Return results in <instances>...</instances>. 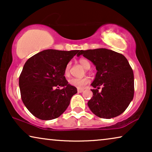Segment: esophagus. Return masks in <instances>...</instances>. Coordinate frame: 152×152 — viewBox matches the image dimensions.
I'll list each match as a JSON object with an SVG mask.
<instances>
[{
	"instance_id": "obj_1",
	"label": "esophagus",
	"mask_w": 152,
	"mask_h": 152,
	"mask_svg": "<svg viewBox=\"0 0 152 152\" xmlns=\"http://www.w3.org/2000/svg\"><path fill=\"white\" fill-rule=\"evenodd\" d=\"M83 91H84V89H80V88L77 89V92L78 93H82Z\"/></svg>"
}]
</instances>
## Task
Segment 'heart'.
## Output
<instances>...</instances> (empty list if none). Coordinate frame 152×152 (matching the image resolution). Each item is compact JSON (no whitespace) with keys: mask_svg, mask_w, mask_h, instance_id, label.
I'll list each match as a JSON object with an SVG mask.
<instances>
[{"mask_svg":"<svg viewBox=\"0 0 152 152\" xmlns=\"http://www.w3.org/2000/svg\"><path fill=\"white\" fill-rule=\"evenodd\" d=\"M81 65L86 69H89L91 67V63L88 59H85V58H81L79 60ZM70 64L68 63L67 65L65 66L64 70V74L66 77L69 76L70 75ZM69 84L71 86H73L77 88H84L86 84H88L90 82V80L88 77H83V78H71L68 81Z\"/></svg>","mask_w":152,"mask_h":152,"instance_id":"heart-1","label":"heart"}]
</instances>
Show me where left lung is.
<instances>
[{
  "label": "left lung",
  "mask_w": 152,
  "mask_h": 152,
  "mask_svg": "<svg viewBox=\"0 0 152 152\" xmlns=\"http://www.w3.org/2000/svg\"><path fill=\"white\" fill-rule=\"evenodd\" d=\"M95 66L97 73L91 84L93 97L88 102L91 111L97 117L110 119L125 111L134 98V72L127 59L111 50L98 48L80 50ZM102 87L100 92L98 89Z\"/></svg>",
  "instance_id": "1"
}]
</instances>
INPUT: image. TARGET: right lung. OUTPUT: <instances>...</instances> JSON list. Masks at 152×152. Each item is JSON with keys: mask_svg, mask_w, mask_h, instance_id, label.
Returning <instances> with one entry per match:
<instances>
[{"mask_svg": "<svg viewBox=\"0 0 152 152\" xmlns=\"http://www.w3.org/2000/svg\"><path fill=\"white\" fill-rule=\"evenodd\" d=\"M78 52L45 50L26 62L19 77L20 95L25 106L36 118L55 119L69 106L77 91L68 84L64 70Z\"/></svg>", "mask_w": 152, "mask_h": 152, "instance_id": "1", "label": "right lung"}]
</instances>
